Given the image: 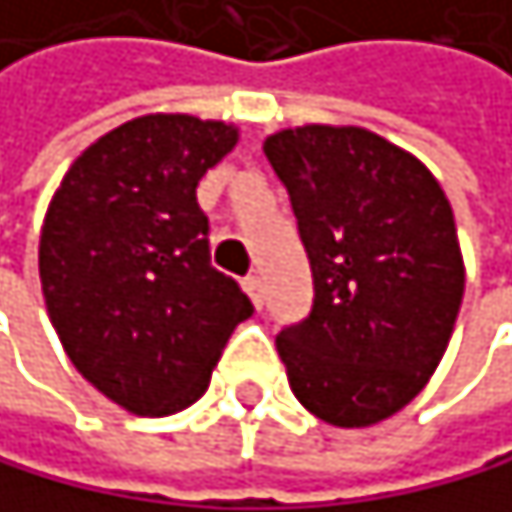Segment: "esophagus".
I'll use <instances>...</instances> for the list:
<instances>
[{
  "mask_svg": "<svg viewBox=\"0 0 512 512\" xmlns=\"http://www.w3.org/2000/svg\"><path fill=\"white\" fill-rule=\"evenodd\" d=\"M242 286H245V292H248L251 304L261 311V307H264V282H261V276H248V279L242 282Z\"/></svg>",
  "mask_w": 512,
  "mask_h": 512,
  "instance_id": "esophagus-1",
  "label": "esophagus"
}]
</instances>
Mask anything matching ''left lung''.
Wrapping results in <instances>:
<instances>
[{
	"instance_id": "1",
	"label": "left lung",
	"mask_w": 512,
	"mask_h": 512,
	"mask_svg": "<svg viewBox=\"0 0 512 512\" xmlns=\"http://www.w3.org/2000/svg\"><path fill=\"white\" fill-rule=\"evenodd\" d=\"M314 273L307 320L276 335L295 398L367 429L423 392L463 301L454 211L432 170L363 127L304 124L264 139Z\"/></svg>"
}]
</instances>
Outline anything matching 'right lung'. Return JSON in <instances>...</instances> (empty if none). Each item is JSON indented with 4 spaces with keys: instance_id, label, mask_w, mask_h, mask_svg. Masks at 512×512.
Instances as JSON below:
<instances>
[{
    "instance_id": "right-lung-1",
    "label": "right lung",
    "mask_w": 512,
    "mask_h": 512,
    "mask_svg": "<svg viewBox=\"0 0 512 512\" xmlns=\"http://www.w3.org/2000/svg\"><path fill=\"white\" fill-rule=\"evenodd\" d=\"M239 127L142 114L99 136L64 173L39 233L49 320L77 373L136 416L186 410L208 392L233 329L254 314L211 267L198 180Z\"/></svg>"
}]
</instances>
